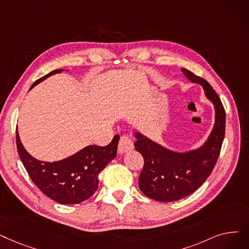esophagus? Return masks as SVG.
<instances>
[{
    "label": "esophagus",
    "mask_w": 249,
    "mask_h": 249,
    "mask_svg": "<svg viewBox=\"0 0 249 249\" xmlns=\"http://www.w3.org/2000/svg\"><path fill=\"white\" fill-rule=\"evenodd\" d=\"M133 148V142L128 136H121L120 142L118 145V151L120 154H124L126 151L131 150Z\"/></svg>",
    "instance_id": "esophagus-1"
}]
</instances>
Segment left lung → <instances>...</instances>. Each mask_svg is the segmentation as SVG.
Wrapping results in <instances>:
<instances>
[{"label": "left lung", "mask_w": 249, "mask_h": 249, "mask_svg": "<svg viewBox=\"0 0 249 249\" xmlns=\"http://www.w3.org/2000/svg\"><path fill=\"white\" fill-rule=\"evenodd\" d=\"M191 82L199 83L215 109L213 131L201 147L179 154L164 148L150 139L136 133L135 150L143 157L138 185L147 197L158 201H175L193 193L212 174L217 163L225 137L226 113L223 104L211 84L203 78L182 68Z\"/></svg>", "instance_id": "8db88e82"}]
</instances>
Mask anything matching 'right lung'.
<instances>
[{
  "label": "right lung",
  "instance_id": "right-lung-1",
  "mask_svg": "<svg viewBox=\"0 0 249 249\" xmlns=\"http://www.w3.org/2000/svg\"><path fill=\"white\" fill-rule=\"evenodd\" d=\"M57 69L37 79L31 89L53 74ZM119 135L106 145L86 146L67 159L47 163L32 158L20 142L16 131V144L19 157L28 175L36 187L51 199L61 204H75L89 199L99 186V174L117 156Z\"/></svg>",
  "mask_w": 249,
  "mask_h": 249
}]
</instances>
